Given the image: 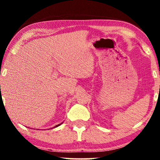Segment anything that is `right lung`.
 <instances>
[{
  "mask_svg": "<svg viewBox=\"0 0 160 160\" xmlns=\"http://www.w3.org/2000/svg\"><path fill=\"white\" fill-rule=\"evenodd\" d=\"M60 126V124H58V125H57V126H56V127H57V126Z\"/></svg>",
  "mask_w": 160,
  "mask_h": 160,
  "instance_id": "right-lung-1",
  "label": "right lung"
}]
</instances>
